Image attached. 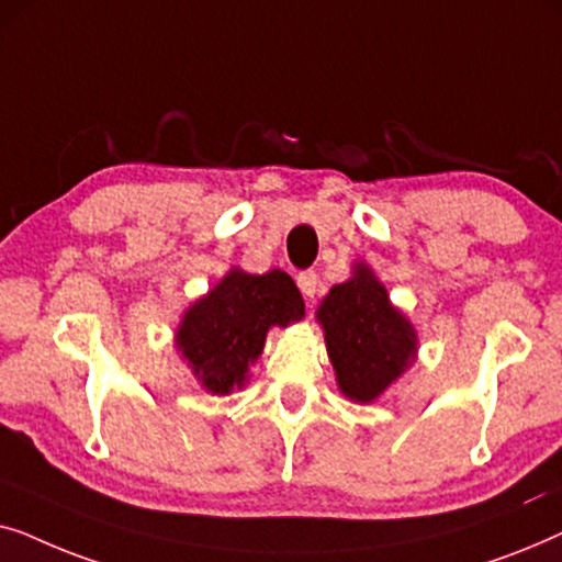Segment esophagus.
<instances>
[{
  "instance_id": "1",
  "label": "esophagus",
  "mask_w": 562,
  "mask_h": 562,
  "mask_svg": "<svg viewBox=\"0 0 562 562\" xmlns=\"http://www.w3.org/2000/svg\"><path fill=\"white\" fill-rule=\"evenodd\" d=\"M317 283H319V279L314 271H304L296 276V286L302 289L304 299H314V294H317Z\"/></svg>"
}]
</instances>
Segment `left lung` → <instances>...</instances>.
<instances>
[{"instance_id": "8db88e82", "label": "left lung", "mask_w": 562, "mask_h": 562, "mask_svg": "<svg viewBox=\"0 0 562 562\" xmlns=\"http://www.w3.org/2000/svg\"><path fill=\"white\" fill-rule=\"evenodd\" d=\"M317 322L337 389L356 404H373L417 360V329L391 304L366 260H356L350 279L329 289L317 306Z\"/></svg>"}]
</instances>
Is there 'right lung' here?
Listing matches in <instances>:
<instances>
[{"instance_id": "right-lung-1", "label": "right lung", "mask_w": 562, "mask_h": 562, "mask_svg": "<svg viewBox=\"0 0 562 562\" xmlns=\"http://www.w3.org/2000/svg\"><path fill=\"white\" fill-rule=\"evenodd\" d=\"M304 317V299L289 273H248L233 266L214 286L187 306L173 345L194 379L212 396H227L248 383L250 366L263 352L271 327Z\"/></svg>"}]
</instances>
